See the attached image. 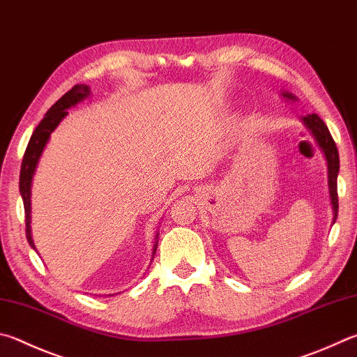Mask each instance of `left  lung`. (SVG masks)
Segmentation results:
<instances>
[{"label": "left lung", "instance_id": "left-lung-1", "mask_svg": "<svg viewBox=\"0 0 357 357\" xmlns=\"http://www.w3.org/2000/svg\"><path fill=\"white\" fill-rule=\"evenodd\" d=\"M284 100L295 101L296 96L290 92H282ZM301 121L304 123L310 134L314 135L317 145L320 146V150L325 154L326 164H328V189H329V199H331L333 206V225L337 220V212H339V201H337V174H339V151H337L335 142L331 137L328 126L325 125L319 115L317 114H307L301 116Z\"/></svg>", "mask_w": 357, "mask_h": 357}]
</instances>
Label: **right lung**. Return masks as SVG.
<instances>
[{"instance_id": "right-lung-1", "label": "right lung", "mask_w": 357, "mask_h": 357, "mask_svg": "<svg viewBox=\"0 0 357 357\" xmlns=\"http://www.w3.org/2000/svg\"><path fill=\"white\" fill-rule=\"evenodd\" d=\"M90 96V87L86 84H76V86L68 90V92L62 96V98L57 100L53 106L50 107V111L45 114L43 120L38 123L36 131L32 132L29 144L26 146L23 162H22V170H20V195L23 198L24 204V217H26V237H28V242L36 250L34 241H32L31 234V185H32V178H34L36 168L38 165V160H40L42 153L47 146L48 140L51 137V132L61 125V121L68 115V109L75 107L79 105ZM159 234H156L158 238ZM158 250V242L153 246V257L154 252ZM37 251V250H36ZM153 261V259H151Z\"/></svg>"}]
</instances>
